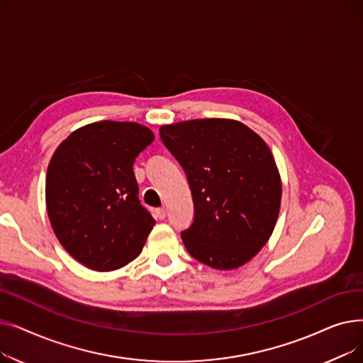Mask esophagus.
I'll use <instances>...</instances> for the list:
<instances>
[{"mask_svg": "<svg viewBox=\"0 0 363 363\" xmlns=\"http://www.w3.org/2000/svg\"><path fill=\"white\" fill-rule=\"evenodd\" d=\"M155 215H156V218H157V219L163 220V219L166 218V208H164V207L156 208V211H155Z\"/></svg>", "mask_w": 363, "mask_h": 363, "instance_id": "obj_1", "label": "esophagus"}]
</instances>
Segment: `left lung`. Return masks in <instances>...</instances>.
Segmentation results:
<instances>
[{
	"label": "left lung",
	"mask_w": 363,
	"mask_h": 363,
	"mask_svg": "<svg viewBox=\"0 0 363 363\" xmlns=\"http://www.w3.org/2000/svg\"><path fill=\"white\" fill-rule=\"evenodd\" d=\"M160 137L186 172L194 222L181 234L199 262L233 271L269 241L282 184L272 151L234 119H194L160 126Z\"/></svg>",
	"instance_id": "1"
}]
</instances>
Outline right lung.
I'll return each instance as SVG.
<instances>
[{
	"mask_svg": "<svg viewBox=\"0 0 363 363\" xmlns=\"http://www.w3.org/2000/svg\"><path fill=\"white\" fill-rule=\"evenodd\" d=\"M152 140V130L137 122H94L73 130L50 160L51 228L65 250L92 271H116L137 259L156 223L138 200L132 169Z\"/></svg>",
	"mask_w": 363,
	"mask_h": 363,
	"instance_id": "add662e5",
	"label": "right lung"
}]
</instances>
